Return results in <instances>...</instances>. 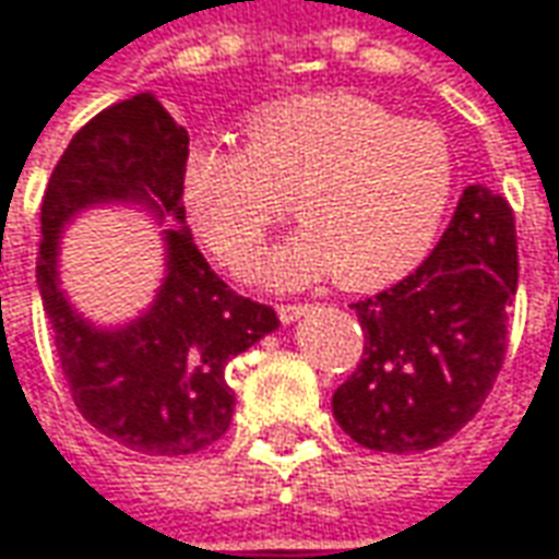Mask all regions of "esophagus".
<instances>
[{
  "label": "esophagus",
  "mask_w": 559,
  "mask_h": 559,
  "mask_svg": "<svg viewBox=\"0 0 559 559\" xmlns=\"http://www.w3.org/2000/svg\"><path fill=\"white\" fill-rule=\"evenodd\" d=\"M307 313V304H276V317L283 319V322H295V319H301Z\"/></svg>",
  "instance_id": "1"
}]
</instances>
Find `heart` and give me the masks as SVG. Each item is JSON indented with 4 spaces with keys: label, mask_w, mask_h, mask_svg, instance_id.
Returning a JSON list of instances; mask_svg holds the SVG:
<instances>
[{
    "label": "heart",
    "mask_w": 559,
    "mask_h": 559,
    "mask_svg": "<svg viewBox=\"0 0 559 559\" xmlns=\"http://www.w3.org/2000/svg\"><path fill=\"white\" fill-rule=\"evenodd\" d=\"M453 191L456 160L441 127L353 94L258 109L246 148L198 142L182 169L188 218L228 271L249 267L292 200L304 228L252 271L276 288L331 273L346 288L399 280L429 255Z\"/></svg>",
    "instance_id": "heart-1"
}]
</instances>
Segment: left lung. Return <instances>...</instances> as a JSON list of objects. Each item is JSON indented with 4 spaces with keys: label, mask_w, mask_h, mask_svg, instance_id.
I'll return each mask as SVG.
<instances>
[{
    "label": "left lung",
    "mask_w": 559,
    "mask_h": 559,
    "mask_svg": "<svg viewBox=\"0 0 559 559\" xmlns=\"http://www.w3.org/2000/svg\"><path fill=\"white\" fill-rule=\"evenodd\" d=\"M514 292V213L502 194L468 185L432 255L402 283L349 304L365 349L331 399L341 429L380 453H419L453 438L502 371Z\"/></svg>",
    "instance_id": "1"
}]
</instances>
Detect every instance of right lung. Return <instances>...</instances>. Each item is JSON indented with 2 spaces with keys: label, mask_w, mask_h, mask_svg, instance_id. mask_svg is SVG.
I'll return each instance as SVG.
<instances>
[{
  "label": "right lung",
  "mask_w": 559,
  "mask_h": 559,
  "mask_svg": "<svg viewBox=\"0 0 559 559\" xmlns=\"http://www.w3.org/2000/svg\"><path fill=\"white\" fill-rule=\"evenodd\" d=\"M188 130L152 94L121 99L81 127L41 198L36 283L72 402L94 429L148 456H188L215 444L234 417L225 368L280 329L267 304L249 301L210 267L185 225ZM130 202L165 231L168 276L140 320L99 330L59 288V234L91 205Z\"/></svg>",
  "instance_id": "right-lung-1"
}]
</instances>
